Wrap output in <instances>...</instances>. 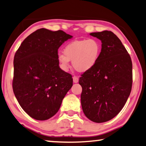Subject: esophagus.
<instances>
[{"label":"esophagus","mask_w":146,"mask_h":146,"mask_svg":"<svg viewBox=\"0 0 146 146\" xmlns=\"http://www.w3.org/2000/svg\"><path fill=\"white\" fill-rule=\"evenodd\" d=\"M78 80H79V78H78V77L76 76H73V82H74V83H78Z\"/></svg>","instance_id":"34e87169"}]
</instances>
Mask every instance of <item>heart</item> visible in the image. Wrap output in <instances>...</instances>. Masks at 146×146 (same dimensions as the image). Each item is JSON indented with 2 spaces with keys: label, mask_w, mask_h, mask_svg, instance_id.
<instances>
[{
  "label": "heart",
  "mask_w": 146,
  "mask_h": 146,
  "mask_svg": "<svg viewBox=\"0 0 146 146\" xmlns=\"http://www.w3.org/2000/svg\"><path fill=\"white\" fill-rule=\"evenodd\" d=\"M101 45L99 40L94 38L77 40L65 46L64 53L58 52V60L63 70L70 67V60L76 70L84 72L92 69L100 56Z\"/></svg>",
  "instance_id": "obj_1"
}]
</instances>
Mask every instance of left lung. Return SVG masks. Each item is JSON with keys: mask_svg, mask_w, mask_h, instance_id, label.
<instances>
[{"mask_svg": "<svg viewBox=\"0 0 146 146\" xmlns=\"http://www.w3.org/2000/svg\"><path fill=\"white\" fill-rule=\"evenodd\" d=\"M101 41L96 64L84 72L81 104L86 117L101 123L120 113L129 97L132 86V63L122 42L111 31L91 33Z\"/></svg>", "mask_w": 146, "mask_h": 146, "instance_id": "obj_1", "label": "left lung"}]
</instances>
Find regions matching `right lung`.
Here are the masks:
<instances>
[{
    "instance_id": "right-lung-1",
    "label": "right lung",
    "mask_w": 146,
    "mask_h": 146,
    "mask_svg": "<svg viewBox=\"0 0 146 146\" xmlns=\"http://www.w3.org/2000/svg\"><path fill=\"white\" fill-rule=\"evenodd\" d=\"M72 36L41 28L24 40L14 58L12 88L21 107L38 120L57 113L72 88L70 74L59 67L58 49Z\"/></svg>"
}]
</instances>
